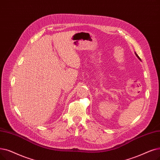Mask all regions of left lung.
<instances>
[{"instance_id": "obj_1", "label": "left lung", "mask_w": 160, "mask_h": 160, "mask_svg": "<svg viewBox=\"0 0 160 160\" xmlns=\"http://www.w3.org/2000/svg\"><path fill=\"white\" fill-rule=\"evenodd\" d=\"M135 55H136V56H137V58H138V59H139V60H140V61H141V58H139V57H138V55H137V53H136V52H135Z\"/></svg>"}]
</instances>
